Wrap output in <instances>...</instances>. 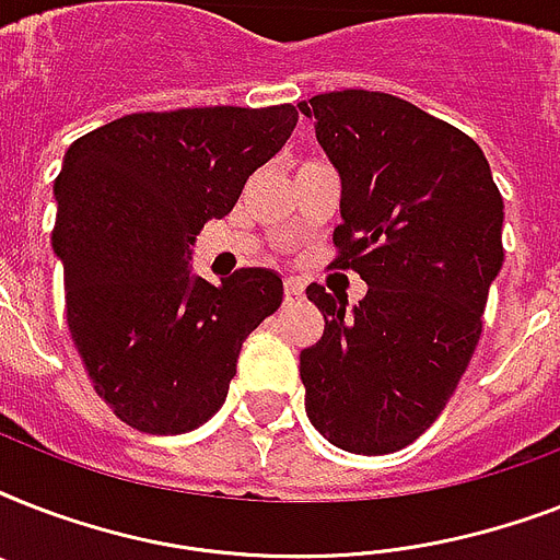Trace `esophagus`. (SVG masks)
Returning a JSON list of instances; mask_svg holds the SVG:
<instances>
[{"label": "esophagus", "mask_w": 560, "mask_h": 560, "mask_svg": "<svg viewBox=\"0 0 560 560\" xmlns=\"http://www.w3.org/2000/svg\"><path fill=\"white\" fill-rule=\"evenodd\" d=\"M302 281L299 279H288L284 281V299H288V302H299V299H302Z\"/></svg>", "instance_id": "obj_1"}]
</instances>
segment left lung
<instances>
[{"mask_svg": "<svg viewBox=\"0 0 560 560\" xmlns=\"http://www.w3.org/2000/svg\"><path fill=\"white\" fill-rule=\"evenodd\" d=\"M299 109L340 174V255L366 296L305 290L323 340L299 354L311 424L349 453H392L433 424L468 369L488 288L503 267V197L459 127L369 90Z\"/></svg>", "mask_w": 560, "mask_h": 560, "instance_id": "8db88e82", "label": "left lung"}]
</instances>
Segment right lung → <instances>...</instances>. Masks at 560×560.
<instances>
[{
    "mask_svg": "<svg viewBox=\"0 0 560 560\" xmlns=\"http://www.w3.org/2000/svg\"><path fill=\"white\" fill-rule=\"evenodd\" d=\"M296 121L290 104L133 113L66 151L51 232L66 323L125 424L153 435L206 424L244 340L279 311L276 272L249 267L209 284L188 261L202 223L232 211Z\"/></svg>",
    "mask_w": 560,
    "mask_h": 560,
    "instance_id": "right-lung-1",
    "label": "right lung"
}]
</instances>
